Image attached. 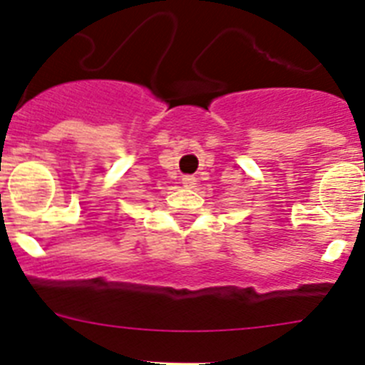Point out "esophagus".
I'll list each match as a JSON object with an SVG mask.
<instances>
[{"mask_svg": "<svg viewBox=\"0 0 365 365\" xmlns=\"http://www.w3.org/2000/svg\"><path fill=\"white\" fill-rule=\"evenodd\" d=\"M182 185H185V188H193V186L197 185V179L193 175H185L182 177Z\"/></svg>", "mask_w": 365, "mask_h": 365, "instance_id": "1", "label": "esophagus"}]
</instances>
